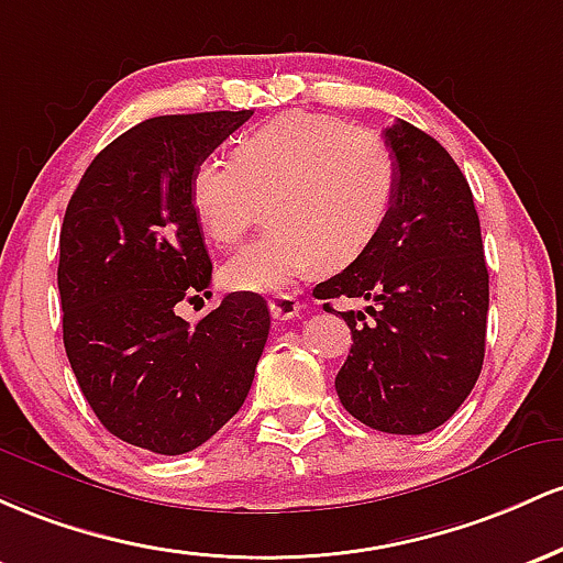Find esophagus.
I'll use <instances>...</instances> for the list:
<instances>
[{
    "mask_svg": "<svg viewBox=\"0 0 563 563\" xmlns=\"http://www.w3.org/2000/svg\"><path fill=\"white\" fill-rule=\"evenodd\" d=\"M268 308H271V316H274V321H287L300 313V300L292 298V295H276V298L268 302Z\"/></svg>",
    "mask_w": 563,
    "mask_h": 563,
    "instance_id": "esophagus-1",
    "label": "esophagus"
}]
</instances>
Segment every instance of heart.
<instances>
[{
  "label": "heart",
  "instance_id": "obj_1",
  "mask_svg": "<svg viewBox=\"0 0 563 563\" xmlns=\"http://www.w3.org/2000/svg\"><path fill=\"white\" fill-rule=\"evenodd\" d=\"M399 164L380 135L327 113L287 111L244 132L231 159L205 156L188 180L201 233L231 247L274 225L220 268L233 292H282L319 265L362 257L394 210Z\"/></svg>",
  "mask_w": 563,
  "mask_h": 563
}]
</instances>
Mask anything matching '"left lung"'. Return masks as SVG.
<instances>
[{
	"label": "left lung",
	"mask_w": 563,
	"mask_h": 563,
	"mask_svg": "<svg viewBox=\"0 0 563 563\" xmlns=\"http://www.w3.org/2000/svg\"><path fill=\"white\" fill-rule=\"evenodd\" d=\"M385 143L399 164L394 210L313 295L369 302L338 311L353 338L334 377L340 404L375 431L420 435L444 426L482 375L489 271L471 186L444 145L404 119Z\"/></svg>",
	"instance_id": "8db88e82"
}]
</instances>
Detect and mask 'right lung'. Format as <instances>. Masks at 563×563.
I'll list each match as a JSON object with an SVG mask.
<instances>
[{
  "instance_id": "right-lung-1",
  "label": "right lung",
  "mask_w": 563,
  "mask_h": 563,
  "mask_svg": "<svg viewBox=\"0 0 563 563\" xmlns=\"http://www.w3.org/2000/svg\"><path fill=\"white\" fill-rule=\"evenodd\" d=\"M250 117L145 119L95 156L66 207V356L95 418L141 450L183 454L212 439L242 409L268 340V302L255 292L225 295L197 324L175 313L212 282L188 180Z\"/></svg>"
}]
</instances>
